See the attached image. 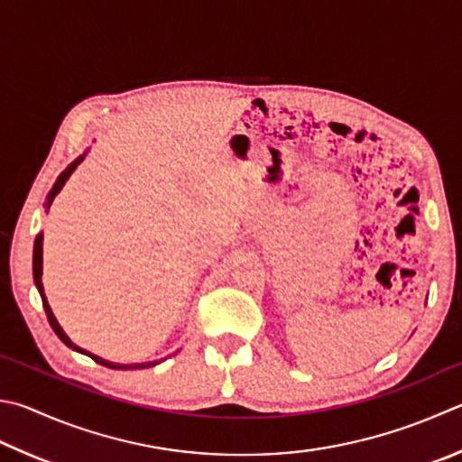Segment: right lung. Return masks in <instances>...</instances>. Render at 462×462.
Masks as SVG:
<instances>
[{"instance_id":"add662e5","label":"right lung","mask_w":462,"mask_h":462,"mask_svg":"<svg viewBox=\"0 0 462 462\" xmlns=\"http://www.w3.org/2000/svg\"><path fill=\"white\" fill-rule=\"evenodd\" d=\"M85 155H87V153H85ZM85 155H80V157L74 159V162H72L69 167H66V170H64L60 175H58L56 183L52 186V189H50V194H48V198H46V204H44V206H46V209L50 208V204L54 202V198H56L58 194H60V189L64 188L66 180L70 178L72 171L77 170L79 163L82 162V159H85ZM42 242H44V236H42V232H40L38 236H36V240H33V282H36V289H38L40 297H42V305H44V311H46V317H48V321H50V327H52L54 333L58 335V337L62 339L64 346L72 347L74 351H80V354H85V356L92 357V359H95V362H97V364H100V365L111 367V370H143V367H151V365L159 364V362H147V364H113V362H106V359H103V357L88 354L87 349H82V347H79V346H74V343L70 341L69 335H66V333L62 331V327L58 325L56 317H54V313H52V309H50V305H48V299H46V295H44V284H42Z\"/></svg>"}]
</instances>
